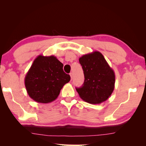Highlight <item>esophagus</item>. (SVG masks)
I'll return each mask as SVG.
<instances>
[{"instance_id":"34e87169","label":"esophagus","mask_w":146,"mask_h":146,"mask_svg":"<svg viewBox=\"0 0 146 146\" xmlns=\"http://www.w3.org/2000/svg\"><path fill=\"white\" fill-rule=\"evenodd\" d=\"M70 76H71V80H72V79H73V73H70Z\"/></svg>"}]
</instances>
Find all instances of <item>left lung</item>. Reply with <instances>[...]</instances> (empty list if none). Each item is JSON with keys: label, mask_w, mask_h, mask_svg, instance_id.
Segmentation results:
<instances>
[{"label": "left lung", "mask_w": 146, "mask_h": 146, "mask_svg": "<svg viewBox=\"0 0 146 146\" xmlns=\"http://www.w3.org/2000/svg\"><path fill=\"white\" fill-rule=\"evenodd\" d=\"M82 66L84 82L76 88L80 97L90 104H100L111 95L115 88V75L99 51L84 55L79 58Z\"/></svg>", "instance_id": "1"}]
</instances>
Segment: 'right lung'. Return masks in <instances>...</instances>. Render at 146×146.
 Wrapping results in <instances>:
<instances>
[{
  "mask_svg": "<svg viewBox=\"0 0 146 146\" xmlns=\"http://www.w3.org/2000/svg\"><path fill=\"white\" fill-rule=\"evenodd\" d=\"M63 66L53 55H38L35 59L24 78L29 97L43 104L55 100L71 78L70 75L64 73Z\"/></svg>",
  "mask_w": 146,
  "mask_h": 146,
  "instance_id": "1",
  "label": "right lung"
}]
</instances>
